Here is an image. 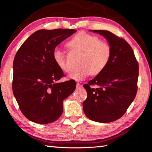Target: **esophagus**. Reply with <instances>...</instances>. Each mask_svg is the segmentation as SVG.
I'll use <instances>...</instances> for the list:
<instances>
[{"label": "esophagus", "mask_w": 152, "mask_h": 152, "mask_svg": "<svg viewBox=\"0 0 152 152\" xmlns=\"http://www.w3.org/2000/svg\"><path fill=\"white\" fill-rule=\"evenodd\" d=\"M82 87V84H80V83H78H78L76 84V88H81Z\"/></svg>", "instance_id": "esophagus-1"}]
</instances>
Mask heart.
Instances as JSON below:
<instances>
[{
    "label": "heart",
    "instance_id": "heart-1",
    "mask_svg": "<svg viewBox=\"0 0 152 152\" xmlns=\"http://www.w3.org/2000/svg\"><path fill=\"white\" fill-rule=\"evenodd\" d=\"M67 45L72 50L82 54L79 64L81 67L69 75L70 78L75 80H82L91 74L94 76L101 74L111 58L112 48L109 43L88 33H78ZM53 58L61 70L70 72L71 67L67 62L65 53L62 50L55 49Z\"/></svg>",
    "mask_w": 152,
    "mask_h": 152
}]
</instances>
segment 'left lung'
<instances>
[{
	"label": "left lung",
	"instance_id": "1",
	"mask_svg": "<svg viewBox=\"0 0 152 152\" xmlns=\"http://www.w3.org/2000/svg\"><path fill=\"white\" fill-rule=\"evenodd\" d=\"M111 46L109 63L101 74L84 84L87 98L83 102L86 116L94 121L110 123L120 119L137 91L139 64L130 45L105 30H93Z\"/></svg>",
	"mask_w": 152,
	"mask_h": 152
}]
</instances>
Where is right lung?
Segmentation results:
<instances>
[{
    "label": "right lung",
    "instance_id": "1",
    "mask_svg": "<svg viewBox=\"0 0 152 152\" xmlns=\"http://www.w3.org/2000/svg\"><path fill=\"white\" fill-rule=\"evenodd\" d=\"M75 32L73 29L38 30L17 51L12 92L20 111L29 121L48 124L58 119L63 101L76 89L74 80L58 82L64 74L53 58L56 46Z\"/></svg>",
    "mask_w": 152,
    "mask_h": 152
}]
</instances>
